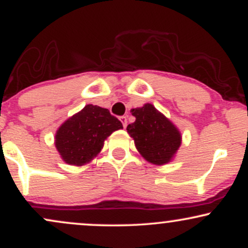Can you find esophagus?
I'll return each instance as SVG.
<instances>
[{
    "label": "esophagus",
    "mask_w": 248,
    "mask_h": 248,
    "mask_svg": "<svg viewBox=\"0 0 248 248\" xmlns=\"http://www.w3.org/2000/svg\"><path fill=\"white\" fill-rule=\"evenodd\" d=\"M120 120L122 122V124H124V127L126 128V126H127V116L126 115H122L121 118H120Z\"/></svg>",
    "instance_id": "1"
}]
</instances>
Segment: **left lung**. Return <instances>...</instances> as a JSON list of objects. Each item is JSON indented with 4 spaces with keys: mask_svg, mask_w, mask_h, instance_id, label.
<instances>
[{
    "mask_svg": "<svg viewBox=\"0 0 248 248\" xmlns=\"http://www.w3.org/2000/svg\"><path fill=\"white\" fill-rule=\"evenodd\" d=\"M132 114L135 121L127 130L141 155L154 164L168 163L181 146L177 128L150 104L134 108Z\"/></svg>",
    "mask_w": 248,
    "mask_h": 248,
    "instance_id": "obj_1",
    "label": "left lung"
}]
</instances>
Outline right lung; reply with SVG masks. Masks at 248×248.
I'll list each match as a JSON object with an SVG mask.
<instances>
[{
  "instance_id": "add662e5",
  "label": "right lung",
  "mask_w": 248,
  "mask_h": 248,
  "mask_svg": "<svg viewBox=\"0 0 248 248\" xmlns=\"http://www.w3.org/2000/svg\"><path fill=\"white\" fill-rule=\"evenodd\" d=\"M121 128V121L106 108L86 105L57 130V150L66 163L82 166L100 152L107 136Z\"/></svg>"
}]
</instances>
